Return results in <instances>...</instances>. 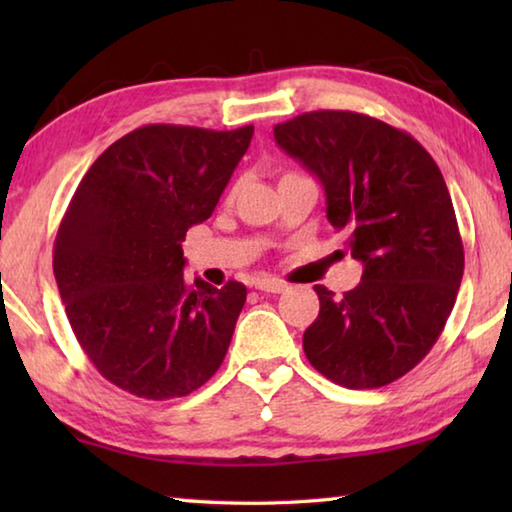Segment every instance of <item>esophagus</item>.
Segmentation results:
<instances>
[{"mask_svg": "<svg viewBox=\"0 0 512 512\" xmlns=\"http://www.w3.org/2000/svg\"><path fill=\"white\" fill-rule=\"evenodd\" d=\"M255 289L257 291H266V293H282L284 289H287V284H284L282 280H277V277H257L255 280Z\"/></svg>", "mask_w": 512, "mask_h": 512, "instance_id": "1", "label": "esophagus"}]
</instances>
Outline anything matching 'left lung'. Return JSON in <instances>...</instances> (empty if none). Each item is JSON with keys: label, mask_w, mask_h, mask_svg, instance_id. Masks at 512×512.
Segmentation results:
<instances>
[{"label": "left lung", "mask_w": 512, "mask_h": 512, "mask_svg": "<svg viewBox=\"0 0 512 512\" xmlns=\"http://www.w3.org/2000/svg\"><path fill=\"white\" fill-rule=\"evenodd\" d=\"M325 189L327 221L348 237L361 282L320 311L302 348L345 388H379L427 357L463 280V241L438 164L409 133L350 110L305 112L273 128Z\"/></svg>", "instance_id": "obj_1"}]
</instances>
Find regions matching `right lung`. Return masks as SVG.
I'll list each match as a JSON object with an SVG mask.
<instances>
[{
	"label": "right lung",
	"mask_w": 512,
	"mask_h": 512,
	"mask_svg": "<svg viewBox=\"0 0 512 512\" xmlns=\"http://www.w3.org/2000/svg\"><path fill=\"white\" fill-rule=\"evenodd\" d=\"M253 131L142 126L110 144L76 187L54 275L76 341L121 391L185 397L223 363L246 287L189 282L183 241L212 216Z\"/></svg>",
	"instance_id": "add662e5"
}]
</instances>
